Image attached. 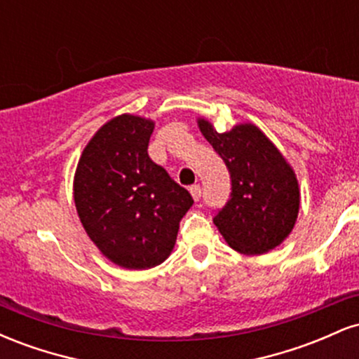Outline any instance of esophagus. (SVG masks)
Listing matches in <instances>:
<instances>
[{
	"mask_svg": "<svg viewBox=\"0 0 359 359\" xmlns=\"http://www.w3.org/2000/svg\"><path fill=\"white\" fill-rule=\"evenodd\" d=\"M189 191H191L194 201H199L201 199V194H203V189H201L199 184H194L192 187L189 189Z\"/></svg>",
	"mask_w": 359,
	"mask_h": 359,
	"instance_id": "34e87169",
	"label": "esophagus"
}]
</instances>
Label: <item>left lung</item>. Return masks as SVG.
Here are the masks:
<instances>
[{"label":"left lung","instance_id":"8db88e82","mask_svg":"<svg viewBox=\"0 0 359 359\" xmlns=\"http://www.w3.org/2000/svg\"><path fill=\"white\" fill-rule=\"evenodd\" d=\"M197 125L231 175V197L212 221L233 250L263 255L278 246L297 221V177L262 130L251 123L217 133L205 119Z\"/></svg>","mask_w":359,"mask_h":359}]
</instances>
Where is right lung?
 Listing matches in <instances>:
<instances>
[{"label":"right lung","instance_id":"1","mask_svg":"<svg viewBox=\"0 0 359 359\" xmlns=\"http://www.w3.org/2000/svg\"><path fill=\"white\" fill-rule=\"evenodd\" d=\"M151 133L150 119L113 118L84 148L74 177V203L90 241L130 270L165 262L194 204L187 189L148 156Z\"/></svg>","mask_w":359,"mask_h":359}]
</instances>
